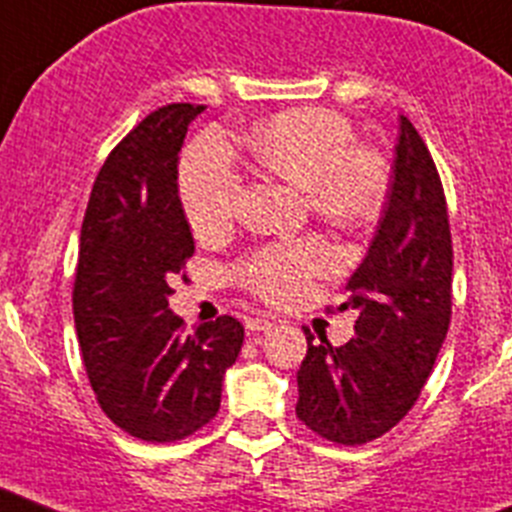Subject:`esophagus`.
Segmentation results:
<instances>
[{
  "mask_svg": "<svg viewBox=\"0 0 512 512\" xmlns=\"http://www.w3.org/2000/svg\"><path fill=\"white\" fill-rule=\"evenodd\" d=\"M273 326V319L270 316H252L250 321H247V329L250 331H267Z\"/></svg>",
  "mask_w": 512,
  "mask_h": 512,
  "instance_id": "34e87169",
  "label": "esophagus"
}]
</instances>
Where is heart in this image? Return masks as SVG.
<instances>
[{"mask_svg":"<svg viewBox=\"0 0 512 512\" xmlns=\"http://www.w3.org/2000/svg\"><path fill=\"white\" fill-rule=\"evenodd\" d=\"M260 168L298 188L313 216L336 229H362L377 219L388 196V170L370 147L354 145L352 124L331 109H288L262 122L250 137ZM183 214L199 237L229 227L242 196V176L227 142L201 135L178 168ZM334 265L321 239H296L252 252L237 265L239 283L267 301L296 296L313 275Z\"/></svg>","mask_w":512,"mask_h":512,"instance_id":"heart-1","label":"heart"}]
</instances>
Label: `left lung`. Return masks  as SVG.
Wrapping results in <instances>:
<instances>
[{
    "label": "left lung",
    "instance_id": "obj_1",
    "mask_svg": "<svg viewBox=\"0 0 512 512\" xmlns=\"http://www.w3.org/2000/svg\"><path fill=\"white\" fill-rule=\"evenodd\" d=\"M451 232L439 170L411 119L400 114L393 181L380 227L349 278L354 336L312 342L298 370L296 416L334 444L388 434L434 370L451 321Z\"/></svg>",
    "mask_w": 512,
    "mask_h": 512
}]
</instances>
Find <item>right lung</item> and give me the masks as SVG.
I'll return each mask as SVG.
<instances>
[{
    "label": "right lung",
    "mask_w": 512,
    "mask_h": 512,
    "mask_svg": "<svg viewBox=\"0 0 512 512\" xmlns=\"http://www.w3.org/2000/svg\"><path fill=\"white\" fill-rule=\"evenodd\" d=\"M199 104H168L124 137L96 176L81 227L73 319L101 411L142 441L191 436L219 413L245 326L232 316L186 334L168 308L193 255L178 153Z\"/></svg>",
    "instance_id": "add662e5"
}]
</instances>
